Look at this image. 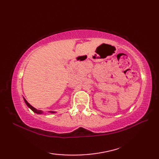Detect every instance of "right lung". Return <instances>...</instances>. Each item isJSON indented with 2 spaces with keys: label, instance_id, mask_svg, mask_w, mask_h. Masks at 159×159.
<instances>
[{
  "label": "right lung",
  "instance_id": "add662e5",
  "mask_svg": "<svg viewBox=\"0 0 159 159\" xmlns=\"http://www.w3.org/2000/svg\"><path fill=\"white\" fill-rule=\"evenodd\" d=\"M24 100H25V103H26V105H27L28 107H29V108H30V109H31L33 112H35V113H38V114H42V113H43V111H41V110H38V109H36L35 108H34L33 107H32L31 104H30L26 100V99L25 98H24ZM49 113H55V111H49Z\"/></svg>",
  "mask_w": 159,
  "mask_h": 159
}]
</instances>
